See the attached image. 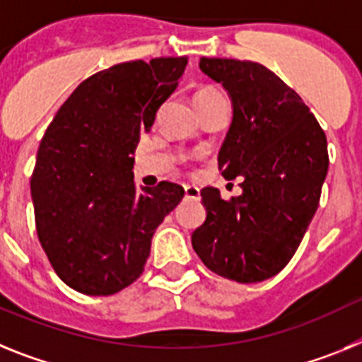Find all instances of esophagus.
<instances>
[{"instance_id":"obj_1","label":"esophagus","mask_w":362,"mask_h":362,"mask_svg":"<svg viewBox=\"0 0 362 362\" xmlns=\"http://www.w3.org/2000/svg\"><path fill=\"white\" fill-rule=\"evenodd\" d=\"M184 191H185V199H193V200L200 199V189L197 187V185H184Z\"/></svg>"}]
</instances>
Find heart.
Segmentation results:
<instances>
[{
	"mask_svg": "<svg viewBox=\"0 0 362 362\" xmlns=\"http://www.w3.org/2000/svg\"><path fill=\"white\" fill-rule=\"evenodd\" d=\"M218 90L215 89V87H202V89L197 90V94H194V100H200V98H206V96H211V94H216Z\"/></svg>",
	"mask_w": 362,
	"mask_h": 362,
	"instance_id": "1",
	"label": "heart"
}]
</instances>
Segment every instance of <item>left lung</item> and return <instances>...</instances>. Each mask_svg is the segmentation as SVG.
Listing matches in <instances>:
<instances>
[{
	"mask_svg": "<svg viewBox=\"0 0 362 362\" xmlns=\"http://www.w3.org/2000/svg\"><path fill=\"white\" fill-rule=\"evenodd\" d=\"M199 67L231 98L218 169L228 180L242 177V194L222 200L204 187L206 222L191 244L216 275L266 281L290 262L315 215L329 163L326 134L303 98L264 65L200 58Z\"/></svg>",
	"mask_w": 362,
	"mask_h": 362,
	"instance_id": "1",
	"label": "left lung"
}]
</instances>
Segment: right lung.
Returning a JSON list of instances; mask_svg holds the SVG:
<instances>
[{
  "instance_id": "obj_1",
  "label": "right lung",
  "mask_w": 362,
  "mask_h": 362,
  "mask_svg": "<svg viewBox=\"0 0 362 362\" xmlns=\"http://www.w3.org/2000/svg\"><path fill=\"white\" fill-rule=\"evenodd\" d=\"M187 58L125 62L81 81L36 155L30 194L37 238L58 276L86 295H112L142 275L151 238L184 187L136 189L133 153Z\"/></svg>"
}]
</instances>
